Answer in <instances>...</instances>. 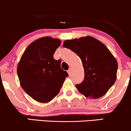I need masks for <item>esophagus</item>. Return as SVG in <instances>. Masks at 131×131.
I'll use <instances>...</instances> for the list:
<instances>
[{"instance_id":"34e87169","label":"esophagus","mask_w":131,"mask_h":131,"mask_svg":"<svg viewBox=\"0 0 131 131\" xmlns=\"http://www.w3.org/2000/svg\"><path fill=\"white\" fill-rule=\"evenodd\" d=\"M68 73L69 75H70V74H71V68H69V70H68Z\"/></svg>"}]
</instances>
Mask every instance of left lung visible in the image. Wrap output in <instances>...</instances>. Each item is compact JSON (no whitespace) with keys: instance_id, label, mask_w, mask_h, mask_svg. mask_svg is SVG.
I'll return each instance as SVG.
<instances>
[{"instance_id":"left-lung-1","label":"left lung","mask_w":131,"mask_h":131,"mask_svg":"<svg viewBox=\"0 0 131 131\" xmlns=\"http://www.w3.org/2000/svg\"><path fill=\"white\" fill-rule=\"evenodd\" d=\"M63 47L80 57L84 71V80L76 84L85 97H102L114 84L117 78V62L108 48L90 36L64 41Z\"/></svg>"}]
</instances>
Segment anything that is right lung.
Listing matches in <instances>:
<instances>
[{"label": "right lung", "mask_w": 131, "mask_h": 131, "mask_svg": "<svg viewBox=\"0 0 131 131\" xmlns=\"http://www.w3.org/2000/svg\"><path fill=\"white\" fill-rule=\"evenodd\" d=\"M61 40L44 37L26 48L17 66L21 87L34 100L48 103L58 95L68 73L61 68V61L53 54Z\"/></svg>", "instance_id": "add662e5"}]
</instances>
